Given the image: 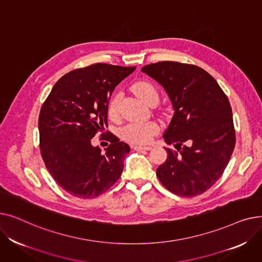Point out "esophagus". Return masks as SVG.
Returning <instances> with one entry per match:
<instances>
[{
	"label": "esophagus",
	"instance_id": "34e87169",
	"mask_svg": "<svg viewBox=\"0 0 262 262\" xmlns=\"http://www.w3.org/2000/svg\"><path fill=\"white\" fill-rule=\"evenodd\" d=\"M133 148L135 150H138V152H141V150H150V149H152V147H150V146H139V145H134Z\"/></svg>",
	"mask_w": 262,
	"mask_h": 262
}]
</instances>
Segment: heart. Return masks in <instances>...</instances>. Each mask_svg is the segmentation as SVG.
<instances>
[{"label":"heart","mask_w":262,"mask_h":262,"mask_svg":"<svg viewBox=\"0 0 262 262\" xmlns=\"http://www.w3.org/2000/svg\"><path fill=\"white\" fill-rule=\"evenodd\" d=\"M136 95L146 104L158 101V90L156 86L148 80L136 81L133 85ZM121 99L120 93L115 94L108 104V115L110 118H116L118 115V105ZM159 124L155 121L144 123H129L121 128L120 135L122 138L135 144H145L152 140L153 137L159 132Z\"/></svg>","instance_id":"1"}]
</instances>
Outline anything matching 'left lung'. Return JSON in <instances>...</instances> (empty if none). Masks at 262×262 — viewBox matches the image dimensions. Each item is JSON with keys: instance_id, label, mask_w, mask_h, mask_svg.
<instances>
[{"instance_id": "obj_1", "label": "left lung", "mask_w": 262, "mask_h": 262, "mask_svg": "<svg viewBox=\"0 0 262 262\" xmlns=\"http://www.w3.org/2000/svg\"><path fill=\"white\" fill-rule=\"evenodd\" d=\"M141 71L167 91L174 116L163 138L176 149L156 175L172 193L192 198L204 193L219 180L236 144V130L226 94L204 69L177 61H160Z\"/></svg>"}]
</instances>
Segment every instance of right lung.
Listing matches in <instances>:
<instances>
[{
  "label": "right lung",
  "instance_id": "right-lung-1",
  "mask_svg": "<svg viewBox=\"0 0 262 262\" xmlns=\"http://www.w3.org/2000/svg\"><path fill=\"white\" fill-rule=\"evenodd\" d=\"M136 67L93 63L64 74L41 106L40 153L53 180L79 199L99 196L120 178L129 146L108 134L103 155L91 139L107 125L110 95ZM108 144V143H107Z\"/></svg>",
  "mask_w": 262,
  "mask_h": 262
}]
</instances>
